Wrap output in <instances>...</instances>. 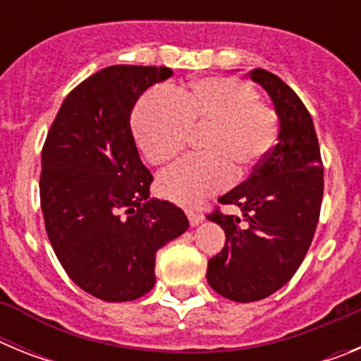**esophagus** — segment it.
<instances>
[{"label": "esophagus", "instance_id": "34e87169", "mask_svg": "<svg viewBox=\"0 0 361 361\" xmlns=\"http://www.w3.org/2000/svg\"><path fill=\"white\" fill-rule=\"evenodd\" d=\"M186 215H188V219H190V224L191 226H199L200 222H202L204 220V215L202 213H197V212H186Z\"/></svg>", "mask_w": 361, "mask_h": 361}]
</instances>
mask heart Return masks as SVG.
I'll return each mask as SVG.
<instances>
[{
	"mask_svg": "<svg viewBox=\"0 0 361 361\" xmlns=\"http://www.w3.org/2000/svg\"><path fill=\"white\" fill-rule=\"evenodd\" d=\"M204 155L178 162L159 177L157 190L171 202L193 206L242 180L276 141V114L258 101L253 86L235 78H204L175 95L148 92L132 116L135 142L152 164L178 157L191 130H204Z\"/></svg>",
	"mask_w": 361,
	"mask_h": 361,
	"instance_id": "1",
	"label": "heart"
}]
</instances>
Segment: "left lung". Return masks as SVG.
<instances>
[{
    "instance_id": "obj_1",
    "label": "left lung",
    "mask_w": 361,
    "mask_h": 361,
    "mask_svg": "<svg viewBox=\"0 0 361 361\" xmlns=\"http://www.w3.org/2000/svg\"><path fill=\"white\" fill-rule=\"evenodd\" d=\"M273 101L279 117L276 145L247 180L219 199L244 216L208 215L226 233V244L208 262V283L233 302H255L283 288L311 245L324 197L320 146L307 108L279 75L250 72Z\"/></svg>"
}]
</instances>
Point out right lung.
<instances>
[{"label":"right lung","instance_id":"right-lung-1","mask_svg":"<svg viewBox=\"0 0 361 361\" xmlns=\"http://www.w3.org/2000/svg\"><path fill=\"white\" fill-rule=\"evenodd\" d=\"M166 66L116 65L75 86L41 152L44 228L66 275L104 302L141 298L155 286V253L188 229L168 200L149 199L130 116Z\"/></svg>","mask_w":361,"mask_h":361}]
</instances>
